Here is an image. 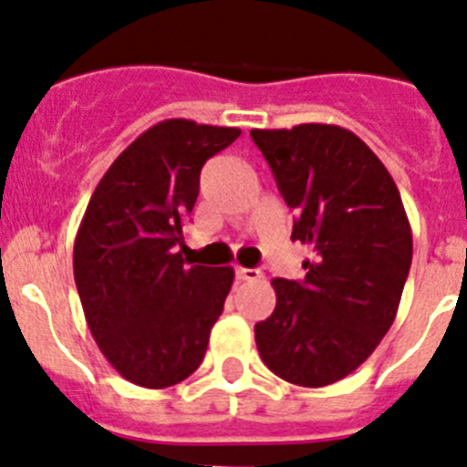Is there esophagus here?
<instances>
[{
    "label": "esophagus",
    "instance_id": "34e87169",
    "mask_svg": "<svg viewBox=\"0 0 467 467\" xmlns=\"http://www.w3.org/2000/svg\"><path fill=\"white\" fill-rule=\"evenodd\" d=\"M234 275H237L239 281H260L263 279V275H260L258 270H249V267H237V270H234Z\"/></svg>",
    "mask_w": 467,
    "mask_h": 467
}]
</instances>
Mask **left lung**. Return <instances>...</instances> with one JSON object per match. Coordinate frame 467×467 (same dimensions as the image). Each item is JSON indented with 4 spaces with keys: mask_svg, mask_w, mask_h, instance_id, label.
I'll return each mask as SVG.
<instances>
[{
    "mask_svg": "<svg viewBox=\"0 0 467 467\" xmlns=\"http://www.w3.org/2000/svg\"><path fill=\"white\" fill-rule=\"evenodd\" d=\"M281 197L293 242L312 246L305 279H272L276 306L255 323L263 363L318 389L351 375L393 326L411 265L400 192L369 146L339 125L251 130Z\"/></svg>",
    "mask_w": 467,
    "mask_h": 467,
    "instance_id": "left-lung-1",
    "label": "left lung"
}]
</instances>
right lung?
I'll use <instances>...</instances> for the list:
<instances>
[{"instance_id": "right-lung-1", "label": "right lung", "mask_w": 467, "mask_h": 467, "mask_svg": "<svg viewBox=\"0 0 467 467\" xmlns=\"http://www.w3.org/2000/svg\"><path fill=\"white\" fill-rule=\"evenodd\" d=\"M242 130L170 119L113 161L83 213L74 279L88 327L119 375L144 389L191 377L223 312L233 267L182 258L204 162Z\"/></svg>"}]
</instances>
